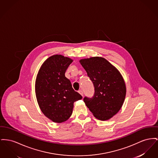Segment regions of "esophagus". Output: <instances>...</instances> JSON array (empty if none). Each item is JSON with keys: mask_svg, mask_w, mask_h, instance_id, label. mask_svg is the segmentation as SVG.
<instances>
[{"mask_svg": "<svg viewBox=\"0 0 158 158\" xmlns=\"http://www.w3.org/2000/svg\"><path fill=\"white\" fill-rule=\"evenodd\" d=\"M78 92H79V94H80L82 97L84 96V92H83V91H82V89H80Z\"/></svg>", "mask_w": 158, "mask_h": 158, "instance_id": "1", "label": "esophagus"}]
</instances>
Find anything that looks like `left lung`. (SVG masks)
I'll return each instance as SVG.
<instances>
[{
  "label": "left lung",
  "mask_w": 158,
  "mask_h": 158,
  "mask_svg": "<svg viewBox=\"0 0 158 158\" xmlns=\"http://www.w3.org/2000/svg\"><path fill=\"white\" fill-rule=\"evenodd\" d=\"M80 63L94 87L93 97H85L84 102L97 119H109L121 109L125 98L126 86L122 75L102 57L83 59Z\"/></svg>",
  "instance_id": "obj_1"
}]
</instances>
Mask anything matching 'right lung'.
<instances>
[{"mask_svg": "<svg viewBox=\"0 0 158 158\" xmlns=\"http://www.w3.org/2000/svg\"><path fill=\"white\" fill-rule=\"evenodd\" d=\"M73 60L61 55L48 58L37 73L35 91L39 106L51 121L61 123L72 115L73 103L82 97L75 91L65 71Z\"/></svg>", "mask_w": 158, "mask_h": 158, "instance_id": "obj_1", "label": "right lung"}]
</instances>
